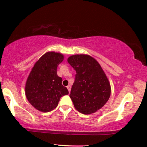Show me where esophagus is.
<instances>
[{
  "instance_id": "obj_1",
  "label": "esophagus",
  "mask_w": 147,
  "mask_h": 147,
  "mask_svg": "<svg viewBox=\"0 0 147 147\" xmlns=\"http://www.w3.org/2000/svg\"><path fill=\"white\" fill-rule=\"evenodd\" d=\"M67 89H68L69 92H71V86H70V85H68V86H67Z\"/></svg>"
}]
</instances>
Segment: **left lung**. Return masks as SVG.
<instances>
[{"label": "left lung", "instance_id": "obj_1", "mask_svg": "<svg viewBox=\"0 0 147 147\" xmlns=\"http://www.w3.org/2000/svg\"><path fill=\"white\" fill-rule=\"evenodd\" d=\"M76 74L71 97L75 109L84 115L103 107L110 97L111 86L99 63L88 55H74L67 59Z\"/></svg>", "mask_w": 147, "mask_h": 147}]
</instances>
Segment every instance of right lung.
Listing matches in <instances>:
<instances>
[{
    "instance_id": "add662e5",
    "label": "right lung",
    "mask_w": 147,
    "mask_h": 147,
    "mask_svg": "<svg viewBox=\"0 0 147 147\" xmlns=\"http://www.w3.org/2000/svg\"><path fill=\"white\" fill-rule=\"evenodd\" d=\"M63 60L59 53L47 52L38 60L25 85L27 99L37 110L48 113L57 106L60 98L69 94L57 74V67Z\"/></svg>"
}]
</instances>
